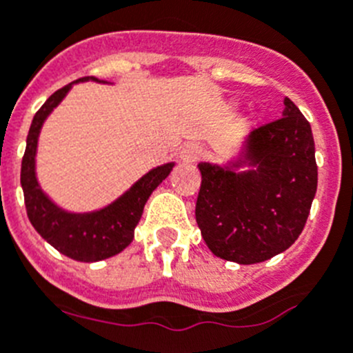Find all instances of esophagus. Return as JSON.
<instances>
[{
  "instance_id": "esophagus-1",
  "label": "esophagus",
  "mask_w": 353,
  "mask_h": 353,
  "mask_svg": "<svg viewBox=\"0 0 353 353\" xmlns=\"http://www.w3.org/2000/svg\"><path fill=\"white\" fill-rule=\"evenodd\" d=\"M199 155H201V150L196 143H187L183 145L182 150H180V161L185 164L196 163L199 159Z\"/></svg>"
}]
</instances>
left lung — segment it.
Masks as SVG:
<instances>
[{"instance_id":"obj_1","label":"left lung","mask_w":353,"mask_h":353,"mask_svg":"<svg viewBox=\"0 0 353 353\" xmlns=\"http://www.w3.org/2000/svg\"><path fill=\"white\" fill-rule=\"evenodd\" d=\"M283 117L241 138L224 163H199L196 221L213 255L263 263L299 238L316 192L312 125L289 98Z\"/></svg>"}]
</instances>
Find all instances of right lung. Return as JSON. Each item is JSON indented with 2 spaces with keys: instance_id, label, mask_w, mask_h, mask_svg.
<instances>
[{
  "instance_id": "obj_1",
  "label": "right lung",
  "mask_w": 353,
  "mask_h": 353,
  "mask_svg": "<svg viewBox=\"0 0 353 353\" xmlns=\"http://www.w3.org/2000/svg\"><path fill=\"white\" fill-rule=\"evenodd\" d=\"M96 82L112 85V82L99 80L96 77H83L56 90L43 103L33 117L26 140V152L22 157L21 185L24 192L26 210L29 222L33 224L38 234L48 245L56 248L66 257L79 263H98L105 259L121 254L134 238V228L143 213L145 203L163 180L174 168V161L152 168L140 176L128 190L113 199L108 205L90 212H71L57 205L54 199L41 189L37 173L38 140L45 121L54 108L66 98V94L77 83Z\"/></svg>"
}]
</instances>
